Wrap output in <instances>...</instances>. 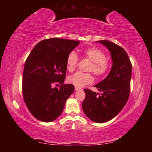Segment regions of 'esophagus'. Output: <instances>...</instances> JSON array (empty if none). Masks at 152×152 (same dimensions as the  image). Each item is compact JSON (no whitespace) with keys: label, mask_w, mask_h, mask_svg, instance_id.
<instances>
[{"label":"esophagus","mask_w":152,"mask_h":152,"mask_svg":"<svg viewBox=\"0 0 152 152\" xmlns=\"http://www.w3.org/2000/svg\"><path fill=\"white\" fill-rule=\"evenodd\" d=\"M75 91H82V89L81 88H79V87L75 86Z\"/></svg>","instance_id":"esophagus-1"}]
</instances>
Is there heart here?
Wrapping results in <instances>:
<instances>
[{
	"label": "heart",
	"instance_id": "obj_1",
	"mask_svg": "<svg viewBox=\"0 0 152 152\" xmlns=\"http://www.w3.org/2000/svg\"><path fill=\"white\" fill-rule=\"evenodd\" d=\"M84 57L92 61L89 70L92 71L97 76H102L107 73L109 68V64L106 60V56L101 50L96 48H91L83 51ZM78 64V56L74 51H72L66 60L67 69L73 71ZM68 82L76 87H82L87 84L93 82V77L91 74L77 72L69 76Z\"/></svg>",
	"mask_w": 152,
	"mask_h": 152
}]
</instances>
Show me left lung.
Wrapping results in <instances>:
<instances>
[{"label":"left lung","mask_w":152,"mask_h":152,"mask_svg":"<svg viewBox=\"0 0 152 152\" xmlns=\"http://www.w3.org/2000/svg\"><path fill=\"white\" fill-rule=\"evenodd\" d=\"M96 43H101L109 50L113 64L106 78L94 86L101 94L84 89L86 97L82 102V109L92 121L101 123L116 117L127 102L132 65L123 48L107 40Z\"/></svg>","instance_id":"1"}]
</instances>
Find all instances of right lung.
<instances>
[{
    "label": "right lung",
    "instance_id": "add662e5",
    "mask_svg": "<svg viewBox=\"0 0 152 152\" xmlns=\"http://www.w3.org/2000/svg\"><path fill=\"white\" fill-rule=\"evenodd\" d=\"M80 41L51 38L36 45L25 61L23 94L30 113L37 120L51 122L63 111L67 99L74 91L73 84L61 85L67 70L66 60ZM58 85V84H57Z\"/></svg>",
    "mask_w": 152,
    "mask_h": 152
}]
</instances>
